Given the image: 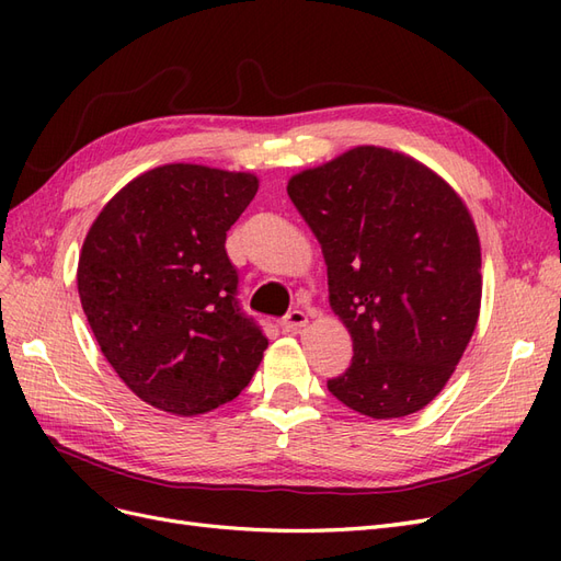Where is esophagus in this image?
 I'll use <instances>...</instances> for the list:
<instances>
[{"mask_svg": "<svg viewBox=\"0 0 561 561\" xmlns=\"http://www.w3.org/2000/svg\"><path fill=\"white\" fill-rule=\"evenodd\" d=\"M307 322H309L307 313L299 311V309H293L290 313H287L280 320V328H283V332H297V330H301L304 325H307Z\"/></svg>", "mask_w": 561, "mask_h": 561, "instance_id": "34e87169", "label": "esophagus"}]
</instances>
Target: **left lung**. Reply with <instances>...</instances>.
Segmentation results:
<instances>
[{
    "mask_svg": "<svg viewBox=\"0 0 561 561\" xmlns=\"http://www.w3.org/2000/svg\"><path fill=\"white\" fill-rule=\"evenodd\" d=\"M287 194L353 339L351 367L328 390L371 419L423 410L480 316V239L463 201L426 165L369 145L295 175Z\"/></svg>",
    "mask_w": 561,
    "mask_h": 561,
    "instance_id": "obj_1",
    "label": "left lung"
}]
</instances>
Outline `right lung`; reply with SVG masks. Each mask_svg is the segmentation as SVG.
Instances as JSON below:
<instances>
[{
  "label": "right lung",
  "instance_id": "1",
  "mask_svg": "<svg viewBox=\"0 0 561 561\" xmlns=\"http://www.w3.org/2000/svg\"><path fill=\"white\" fill-rule=\"evenodd\" d=\"M250 173L168 163L128 182L81 248L77 285L100 351L157 410L233 400L268 339L239 299L227 231L257 194Z\"/></svg>",
  "mask_w": 561,
  "mask_h": 561
}]
</instances>
